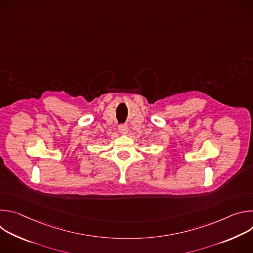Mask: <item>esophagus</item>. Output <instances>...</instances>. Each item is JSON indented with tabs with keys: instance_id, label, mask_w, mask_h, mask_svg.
Returning a JSON list of instances; mask_svg holds the SVG:
<instances>
[{
	"instance_id": "esophagus-1",
	"label": "esophagus",
	"mask_w": 253,
	"mask_h": 253,
	"mask_svg": "<svg viewBox=\"0 0 253 253\" xmlns=\"http://www.w3.org/2000/svg\"><path fill=\"white\" fill-rule=\"evenodd\" d=\"M119 132L123 135L127 134L128 133V126L127 125H120L119 126Z\"/></svg>"
}]
</instances>
